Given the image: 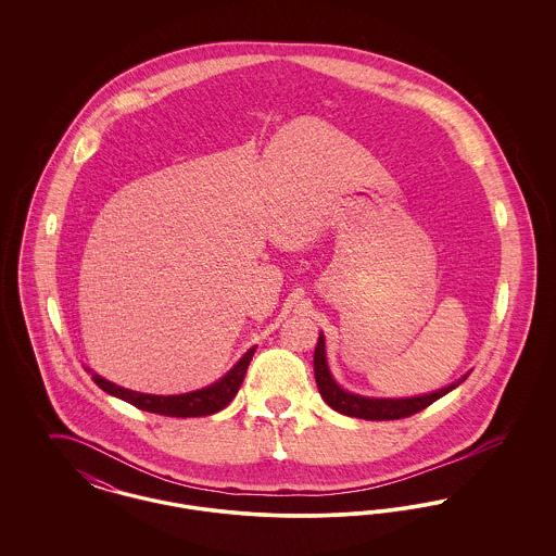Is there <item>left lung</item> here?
I'll return each mask as SVG.
<instances>
[{"instance_id":"1","label":"left lung","mask_w":556,"mask_h":556,"mask_svg":"<svg viewBox=\"0 0 556 556\" xmlns=\"http://www.w3.org/2000/svg\"><path fill=\"white\" fill-rule=\"evenodd\" d=\"M315 377H317V388L320 396L333 410L348 415V417L367 419V421H396V419L410 417L415 413H421L429 404L446 396L458 383H463L467 379V375H465L460 381L452 383L440 392L427 394V396L400 397V400L356 396V394L344 392L333 381L329 367H327V358H325V338L323 336H318L317 350H315Z\"/></svg>"}]
</instances>
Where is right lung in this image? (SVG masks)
<instances>
[{"instance_id": "add662e5", "label": "right lung", "mask_w": 556, "mask_h": 556, "mask_svg": "<svg viewBox=\"0 0 556 556\" xmlns=\"http://www.w3.org/2000/svg\"><path fill=\"white\" fill-rule=\"evenodd\" d=\"M256 352V345L250 348L233 369L229 370L223 379H218L216 383H212L204 390L198 392H189V394H181V396H152V394H139V392H131L125 390L121 386H114L106 381L100 375H91L93 381L108 392L110 396L121 397L125 402H129L132 406H137L139 410H148V413H156V415H164V417H204V415H214L218 410H223L236 394H238L239 386L245 377L248 365L252 361Z\"/></svg>"}]
</instances>
